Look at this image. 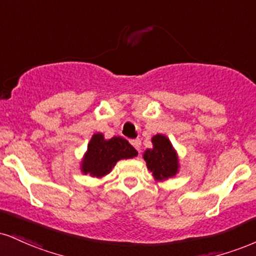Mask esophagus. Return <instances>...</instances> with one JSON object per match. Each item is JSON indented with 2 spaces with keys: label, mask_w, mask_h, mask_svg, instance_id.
Returning a JSON list of instances; mask_svg holds the SVG:
<instances>
[{
  "label": "esophagus",
  "mask_w": 256,
  "mask_h": 256,
  "mask_svg": "<svg viewBox=\"0 0 256 256\" xmlns=\"http://www.w3.org/2000/svg\"><path fill=\"white\" fill-rule=\"evenodd\" d=\"M130 143L132 144V146H134V149L137 150V152H140V140H138V138H136V140H131Z\"/></svg>",
  "instance_id": "esophagus-1"
}]
</instances>
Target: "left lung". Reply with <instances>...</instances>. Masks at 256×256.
<instances>
[{
    "mask_svg": "<svg viewBox=\"0 0 256 256\" xmlns=\"http://www.w3.org/2000/svg\"><path fill=\"white\" fill-rule=\"evenodd\" d=\"M152 149H146L143 158L146 167L158 181L167 180L178 173V155L170 140L163 134H156L152 138Z\"/></svg>",
    "mask_w": 256,
    "mask_h": 256,
    "instance_id": "8db88e82",
    "label": "left lung"
}]
</instances>
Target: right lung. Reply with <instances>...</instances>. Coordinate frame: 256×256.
Returning <instances> with one entry per match:
<instances>
[{
	"label": "right lung",
	"mask_w": 256,
	"mask_h": 256,
	"mask_svg": "<svg viewBox=\"0 0 256 256\" xmlns=\"http://www.w3.org/2000/svg\"><path fill=\"white\" fill-rule=\"evenodd\" d=\"M137 155V150L122 137L104 140L102 134H95L89 142L81 168L84 174L102 178L112 170L119 160Z\"/></svg>",
	"instance_id": "obj_1"
}]
</instances>
